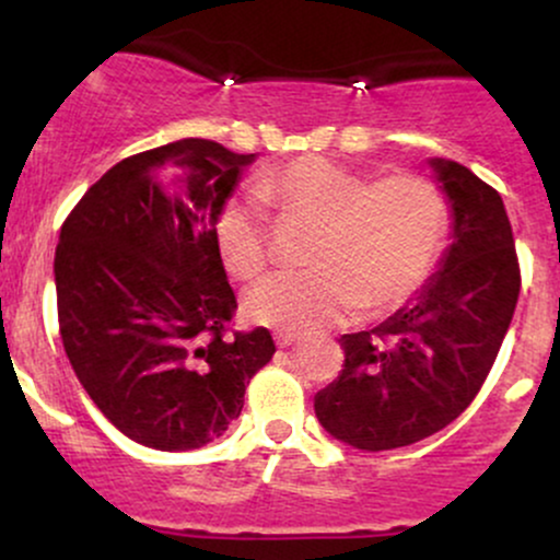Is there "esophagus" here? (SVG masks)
I'll return each instance as SVG.
<instances>
[{"label":"esophagus","instance_id":"obj_1","mask_svg":"<svg viewBox=\"0 0 560 560\" xmlns=\"http://www.w3.org/2000/svg\"><path fill=\"white\" fill-rule=\"evenodd\" d=\"M302 337H298V334H276V345L279 347H292V345H300Z\"/></svg>","mask_w":560,"mask_h":560}]
</instances>
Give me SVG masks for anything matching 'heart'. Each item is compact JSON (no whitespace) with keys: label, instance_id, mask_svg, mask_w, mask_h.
Here are the masks:
<instances>
[{"label":"heart","instance_id":"obj_1","mask_svg":"<svg viewBox=\"0 0 560 560\" xmlns=\"http://www.w3.org/2000/svg\"><path fill=\"white\" fill-rule=\"evenodd\" d=\"M260 202L289 218L316 223L307 244L313 268L273 273L244 298L255 324L311 334L342 324L363 305L397 307L432 273L447 226L442 191L421 176L371 182L324 158H300L260 176ZM215 244L231 276L255 279L268 262V231L253 202L234 199L215 223Z\"/></svg>","mask_w":560,"mask_h":560}]
</instances>
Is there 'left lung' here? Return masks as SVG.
Instances as JSON below:
<instances>
[{"mask_svg": "<svg viewBox=\"0 0 560 560\" xmlns=\"http://www.w3.org/2000/svg\"><path fill=\"white\" fill-rule=\"evenodd\" d=\"M450 208V244L427 284L371 331L339 339V376L313 400L345 445L395 450L427 440L471 405L516 311V244L492 186L455 160L432 158Z\"/></svg>", "mask_w": 560, "mask_h": 560, "instance_id": "left-lung-1", "label": "left lung"}]
</instances>
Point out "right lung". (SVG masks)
Instances as JSON below:
<instances>
[{
	"instance_id": "add662e5",
	"label": "right lung",
	"mask_w": 560,
	"mask_h": 560,
	"mask_svg": "<svg viewBox=\"0 0 560 560\" xmlns=\"http://www.w3.org/2000/svg\"><path fill=\"white\" fill-rule=\"evenodd\" d=\"M255 155L178 139L120 160L66 218L55 253L60 337L81 387L128 440L197 450L240 419L273 358L236 331L218 215Z\"/></svg>"
}]
</instances>
